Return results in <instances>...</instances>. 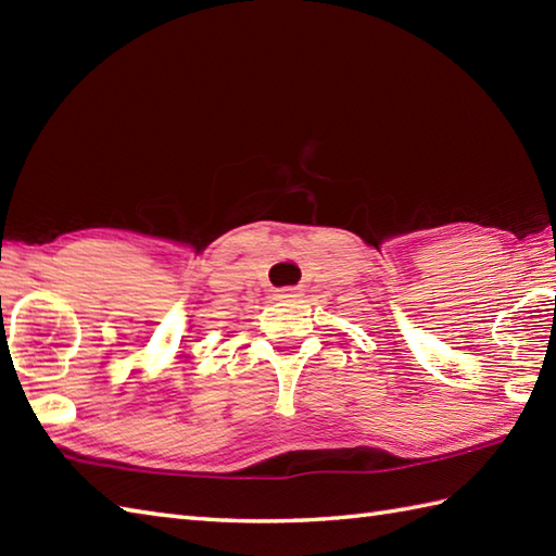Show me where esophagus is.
<instances>
[{
    "label": "esophagus",
    "mask_w": 556,
    "mask_h": 556,
    "mask_svg": "<svg viewBox=\"0 0 556 556\" xmlns=\"http://www.w3.org/2000/svg\"><path fill=\"white\" fill-rule=\"evenodd\" d=\"M299 296H301V289H296V287H285V289L277 291L279 301H296Z\"/></svg>",
    "instance_id": "34e87169"
}]
</instances>
